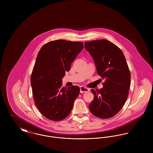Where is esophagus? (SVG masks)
Masks as SVG:
<instances>
[{
  "mask_svg": "<svg viewBox=\"0 0 153 153\" xmlns=\"http://www.w3.org/2000/svg\"><path fill=\"white\" fill-rule=\"evenodd\" d=\"M89 91V89L85 87L84 86H81L80 87V92L81 93H84L87 92Z\"/></svg>",
  "mask_w": 153,
  "mask_h": 153,
  "instance_id": "obj_1",
  "label": "esophagus"
}]
</instances>
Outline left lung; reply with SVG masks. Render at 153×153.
Returning a JSON list of instances; mask_svg holds the SVG:
<instances>
[{"mask_svg": "<svg viewBox=\"0 0 153 153\" xmlns=\"http://www.w3.org/2000/svg\"><path fill=\"white\" fill-rule=\"evenodd\" d=\"M92 56L98 74L105 79L103 88L91 89L94 99L89 105L91 113L100 118L115 115L126 103L130 86L131 74L122 51L106 39L85 42Z\"/></svg>", "mask_w": 153, "mask_h": 153, "instance_id": "8db88e82", "label": "left lung"}]
</instances>
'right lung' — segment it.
Returning <instances> with one entry per match:
<instances>
[{
	"label": "right lung",
	"instance_id": "right-lung-1",
	"mask_svg": "<svg viewBox=\"0 0 153 153\" xmlns=\"http://www.w3.org/2000/svg\"><path fill=\"white\" fill-rule=\"evenodd\" d=\"M84 48L81 42L50 41L41 48L30 78L35 104L46 118L58 121L67 117L79 94L76 85L62 87V79Z\"/></svg>",
	"mask_w": 153,
	"mask_h": 153
}]
</instances>
